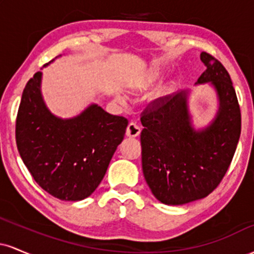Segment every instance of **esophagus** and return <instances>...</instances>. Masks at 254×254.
<instances>
[{"mask_svg": "<svg viewBox=\"0 0 254 254\" xmlns=\"http://www.w3.org/2000/svg\"><path fill=\"white\" fill-rule=\"evenodd\" d=\"M141 133V129H139L138 125H136L135 123H130L127 125V137H131V138H133V137H137Z\"/></svg>", "mask_w": 254, "mask_h": 254, "instance_id": "1", "label": "esophagus"}]
</instances>
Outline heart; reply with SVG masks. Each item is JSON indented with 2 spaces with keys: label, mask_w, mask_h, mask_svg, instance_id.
<instances>
[{
  "label": "heart",
  "mask_w": 254,
  "mask_h": 254,
  "mask_svg": "<svg viewBox=\"0 0 254 254\" xmlns=\"http://www.w3.org/2000/svg\"><path fill=\"white\" fill-rule=\"evenodd\" d=\"M160 75H161V72H160V71H151L150 74H148L147 78H145V83L149 84V83L155 82L157 78L160 77ZM118 100L121 101V103H123L124 98H123V97H118Z\"/></svg>",
  "instance_id": "heart-1"
}]
</instances>
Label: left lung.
<instances>
[{"mask_svg": "<svg viewBox=\"0 0 254 254\" xmlns=\"http://www.w3.org/2000/svg\"><path fill=\"white\" fill-rule=\"evenodd\" d=\"M205 71L196 84L216 93V115L196 129L189 107L190 90L154 101L141 122L142 171L151 193L167 205L202 199L217 188L228 170L241 132V113L226 68L206 52Z\"/></svg>", "mask_w": 254, "mask_h": 254, "instance_id": "obj_1", "label": "left lung"}]
</instances>
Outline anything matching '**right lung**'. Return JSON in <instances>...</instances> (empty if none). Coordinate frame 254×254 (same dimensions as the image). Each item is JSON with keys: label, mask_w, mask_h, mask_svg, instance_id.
<instances>
[{"label": "right lung", "mask_w": 254, "mask_h": 254, "mask_svg": "<svg viewBox=\"0 0 254 254\" xmlns=\"http://www.w3.org/2000/svg\"><path fill=\"white\" fill-rule=\"evenodd\" d=\"M42 78L43 72H36L22 92L15 127L17 150L43 190L58 199L82 200L105 177L127 121L98 104L75 117H57L44 101Z\"/></svg>", "instance_id": "add662e5"}]
</instances>
